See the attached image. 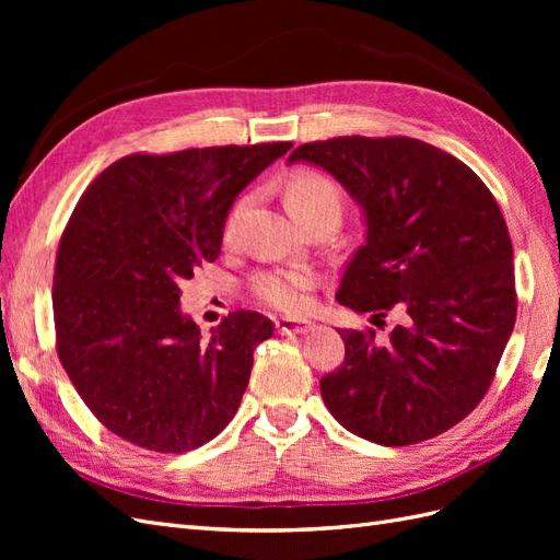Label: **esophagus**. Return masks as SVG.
<instances>
[{"instance_id": "esophagus-1", "label": "esophagus", "mask_w": 560, "mask_h": 560, "mask_svg": "<svg viewBox=\"0 0 560 560\" xmlns=\"http://www.w3.org/2000/svg\"><path fill=\"white\" fill-rule=\"evenodd\" d=\"M315 327V322L311 319H294V317H276V329L287 336H296V334H308Z\"/></svg>"}]
</instances>
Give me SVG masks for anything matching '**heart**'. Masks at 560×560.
<instances>
[{"label":"heart","mask_w":560,"mask_h":560,"mask_svg":"<svg viewBox=\"0 0 560 560\" xmlns=\"http://www.w3.org/2000/svg\"><path fill=\"white\" fill-rule=\"evenodd\" d=\"M287 206H290V212L294 214L296 222L319 210L341 212V191H338V186L325 175L303 173L296 175L290 182V186H287ZM238 212L241 208L233 212L229 226H233ZM315 284L317 276L311 268H278L266 270V273H259L254 278L252 290L257 294V299L268 303V306L287 313H299L308 306V299Z\"/></svg>","instance_id":"heart-1"}]
</instances>
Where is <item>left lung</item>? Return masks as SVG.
Instances as JSON below:
<instances>
[{
  "mask_svg": "<svg viewBox=\"0 0 560 560\" xmlns=\"http://www.w3.org/2000/svg\"><path fill=\"white\" fill-rule=\"evenodd\" d=\"M287 163L322 167L362 210L364 245L336 301L374 319L401 315L383 343L376 331H338L346 360L319 381L329 413L383 446L446 432L483 399L516 322L495 198L463 161L413 138L311 142Z\"/></svg>",
  "mask_w": 560,
  "mask_h": 560,
  "instance_id": "8db88e82",
  "label": "left lung"
}]
</instances>
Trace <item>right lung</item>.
Segmentation results:
<instances>
[{"mask_svg":"<svg viewBox=\"0 0 560 560\" xmlns=\"http://www.w3.org/2000/svg\"><path fill=\"white\" fill-rule=\"evenodd\" d=\"M290 142L132 154L81 196L58 247V358L95 418L159 453L208 444L235 416L252 352L273 336L235 311L210 338L179 308V282L222 252L235 198Z\"/></svg>","mask_w":560,"mask_h":560,"instance_id":"right-lung-1","label":"right lung"}]
</instances>
